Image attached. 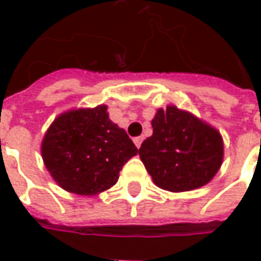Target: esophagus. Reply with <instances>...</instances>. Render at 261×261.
<instances>
[{"instance_id":"esophagus-1","label":"esophagus","mask_w":261,"mask_h":261,"mask_svg":"<svg viewBox=\"0 0 261 261\" xmlns=\"http://www.w3.org/2000/svg\"><path fill=\"white\" fill-rule=\"evenodd\" d=\"M142 140H144V138H142V137H136V138H134V144H136V147H137V148H140V147H141Z\"/></svg>"}]
</instances>
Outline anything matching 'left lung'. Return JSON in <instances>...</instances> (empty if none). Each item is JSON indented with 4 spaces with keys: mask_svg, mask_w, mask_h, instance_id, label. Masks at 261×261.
<instances>
[{
    "mask_svg": "<svg viewBox=\"0 0 261 261\" xmlns=\"http://www.w3.org/2000/svg\"><path fill=\"white\" fill-rule=\"evenodd\" d=\"M151 124L152 136L138 155L156 186L181 193L213 180L224 161V140L217 128L173 105L158 109Z\"/></svg>",
    "mask_w": 261,
    "mask_h": 261,
    "instance_id": "obj_1",
    "label": "left lung"
}]
</instances>
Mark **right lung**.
<instances>
[{
    "mask_svg": "<svg viewBox=\"0 0 261 261\" xmlns=\"http://www.w3.org/2000/svg\"><path fill=\"white\" fill-rule=\"evenodd\" d=\"M138 149L109 119L108 106L71 109L57 116L42 141V158L65 192L95 196L114 186Z\"/></svg>",
    "mask_w": 261,
    "mask_h": 261,
    "instance_id": "obj_1",
    "label": "right lung"
}]
</instances>
